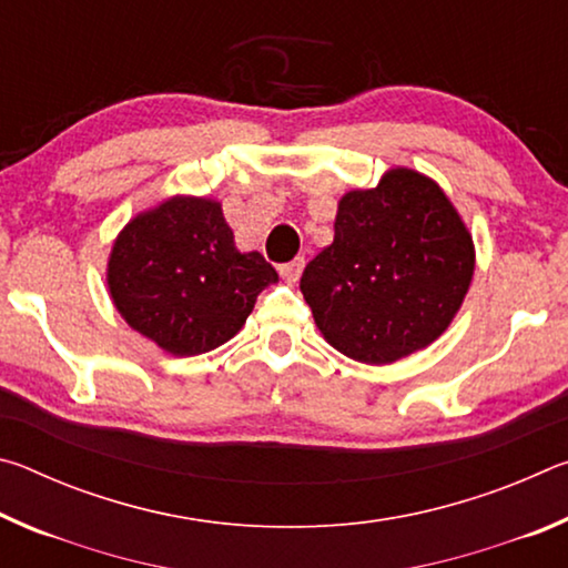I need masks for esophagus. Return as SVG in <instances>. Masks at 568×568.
Returning a JSON list of instances; mask_svg holds the SVG:
<instances>
[{
    "label": "esophagus",
    "mask_w": 568,
    "mask_h": 568,
    "mask_svg": "<svg viewBox=\"0 0 568 568\" xmlns=\"http://www.w3.org/2000/svg\"><path fill=\"white\" fill-rule=\"evenodd\" d=\"M303 267H305V257H295V261H291V263H283L281 267H277V271H281V275L285 277L287 283H295L297 277H301Z\"/></svg>",
    "instance_id": "1"
}]
</instances>
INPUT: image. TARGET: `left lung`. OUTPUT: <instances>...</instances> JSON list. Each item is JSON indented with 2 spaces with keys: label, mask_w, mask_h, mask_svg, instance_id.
Masks as SVG:
<instances>
[{
  "label": "left lung",
  "mask_w": 568,
  "mask_h": 568,
  "mask_svg": "<svg viewBox=\"0 0 568 568\" xmlns=\"http://www.w3.org/2000/svg\"><path fill=\"white\" fill-rule=\"evenodd\" d=\"M470 275L474 243L444 190L396 168L343 195L333 243L305 265L301 293L335 351L383 365L448 328Z\"/></svg>",
  "instance_id": "obj_1"
}]
</instances>
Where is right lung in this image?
Wrapping results in <instances>:
<instances>
[{
  "mask_svg": "<svg viewBox=\"0 0 568 568\" xmlns=\"http://www.w3.org/2000/svg\"><path fill=\"white\" fill-rule=\"evenodd\" d=\"M275 281L261 253H237L220 203L205 197H172L134 217L108 265L122 318L172 355H200L233 338Z\"/></svg>",
  "mask_w": 568,
  "mask_h": 568,
  "instance_id": "obj_1",
  "label": "right lung"
}]
</instances>
